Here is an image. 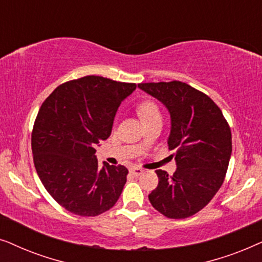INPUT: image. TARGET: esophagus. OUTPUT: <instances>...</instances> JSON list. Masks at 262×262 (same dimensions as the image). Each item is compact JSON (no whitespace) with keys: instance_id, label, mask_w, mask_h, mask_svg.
I'll list each match as a JSON object with an SVG mask.
<instances>
[{"instance_id":"34e87169","label":"esophagus","mask_w":262,"mask_h":262,"mask_svg":"<svg viewBox=\"0 0 262 262\" xmlns=\"http://www.w3.org/2000/svg\"><path fill=\"white\" fill-rule=\"evenodd\" d=\"M143 171H144V170H143L142 168H139V167H132V168H130V173L134 175V177H139V175H141Z\"/></svg>"}]
</instances>
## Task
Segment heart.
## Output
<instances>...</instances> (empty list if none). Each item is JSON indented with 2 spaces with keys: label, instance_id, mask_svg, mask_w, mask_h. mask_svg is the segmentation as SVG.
Wrapping results in <instances>:
<instances>
[{
  "label": "heart",
  "instance_id": "b5f03b06",
  "mask_svg": "<svg viewBox=\"0 0 262 262\" xmlns=\"http://www.w3.org/2000/svg\"><path fill=\"white\" fill-rule=\"evenodd\" d=\"M136 111H137V114L141 118L143 124L150 123V121L155 119H162L160 107L152 100H142L137 105V107H136Z\"/></svg>",
  "mask_w": 262,
  "mask_h": 262
}]
</instances>
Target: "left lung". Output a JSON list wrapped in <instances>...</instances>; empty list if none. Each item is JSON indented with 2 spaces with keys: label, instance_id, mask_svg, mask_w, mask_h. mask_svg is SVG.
<instances>
[{
  "label": "left lung",
  "instance_id": "obj_1",
  "mask_svg": "<svg viewBox=\"0 0 262 262\" xmlns=\"http://www.w3.org/2000/svg\"><path fill=\"white\" fill-rule=\"evenodd\" d=\"M138 87L169 111L168 146L175 150L171 156L178 166L171 177L156 170L159 185L149 194L150 203L168 218L191 217L223 184L232 150L230 126L209 96L184 82H149Z\"/></svg>",
  "mask_w": 262,
  "mask_h": 262
}]
</instances>
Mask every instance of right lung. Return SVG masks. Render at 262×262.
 Returning a JSON list of instances; mask_svg holds the SVG:
<instances>
[{
	"instance_id": "obj_1",
	"label": "right lung",
	"mask_w": 262,
	"mask_h": 262,
	"mask_svg": "<svg viewBox=\"0 0 262 262\" xmlns=\"http://www.w3.org/2000/svg\"><path fill=\"white\" fill-rule=\"evenodd\" d=\"M136 83L84 76L60 84L39 110L32 152L50 195L71 213L99 216L114 206L126 184L124 166H98L96 145L110 137L114 117Z\"/></svg>"
}]
</instances>
